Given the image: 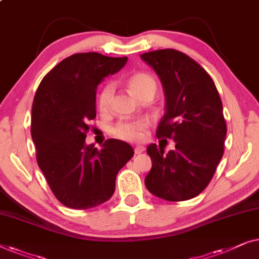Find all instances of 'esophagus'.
<instances>
[{
	"mask_svg": "<svg viewBox=\"0 0 259 259\" xmlns=\"http://www.w3.org/2000/svg\"><path fill=\"white\" fill-rule=\"evenodd\" d=\"M145 150V148L143 147V145H137V147H135V154L136 155H140V154H142V152H143Z\"/></svg>",
	"mask_w": 259,
	"mask_h": 259,
	"instance_id": "obj_1",
	"label": "esophagus"
}]
</instances>
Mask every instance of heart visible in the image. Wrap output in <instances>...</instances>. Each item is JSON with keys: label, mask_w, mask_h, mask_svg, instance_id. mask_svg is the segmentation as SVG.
<instances>
[{"label": "heart", "mask_w": 259, "mask_h": 259, "mask_svg": "<svg viewBox=\"0 0 259 259\" xmlns=\"http://www.w3.org/2000/svg\"><path fill=\"white\" fill-rule=\"evenodd\" d=\"M128 87L130 92L140 100L148 96H154L157 90V79L150 72L138 71L128 78ZM112 97H114V85L107 83L102 87L97 96V105L101 112L107 114L110 111ZM150 125L147 118L124 119L111 128V134L119 140L126 142H140L145 137V133Z\"/></svg>", "instance_id": "1"}]
</instances>
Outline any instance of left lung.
Returning a JSON list of instances; mask_svg holds the SVG:
<instances>
[{
	"label": "left lung",
	"instance_id": "obj_1",
	"mask_svg": "<svg viewBox=\"0 0 259 259\" xmlns=\"http://www.w3.org/2000/svg\"><path fill=\"white\" fill-rule=\"evenodd\" d=\"M142 60L154 68L164 87L165 114L157 138L174 140V150L150 144L152 167L145 187L170 202L196 197L209 185L224 154L227 123L213 79L190 56L175 49L145 53Z\"/></svg>",
	"mask_w": 259,
	"mask_h": 259
}]
</instances>
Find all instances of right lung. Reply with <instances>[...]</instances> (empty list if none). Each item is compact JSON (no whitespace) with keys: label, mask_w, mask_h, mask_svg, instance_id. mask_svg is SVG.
<instances>
[{"label":"right lung","mask_w":259,"mask_h":259,"mask_svg":"<svg viewBox=\"0 0 259 259\" xmlns=\"http://www.w3.org/2000/svg\"><path fill=\"white\" fill-rule=\"evenodd\" d=\"M128 57L79 53L64 58L39 83L31 109L36 161L55 197L71 209H90L114 195L118 171L134 156L110 138L97 150L87 145L96 117L97 85L124 67Z\"/></svg>","instance_id":"obj_1"}]
</instances>
